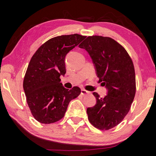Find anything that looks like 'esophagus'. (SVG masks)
Instances as JSON below:
<instances>
[{"label":"esophagus","instance_id":"esophagus-1","mask_svg":"<svg viewBox=\"0 0 156 156\" xmlns=\"http://www.w3.org/2000/svg\"><path fill=\"white\" fill-rule=\"evenodd\" d=\"M89 94H90V92L85 90V89H82L81 90V94L83 95V96H85V95H87Z\"/></svg>","mask_w":156,"mask_h":156}]
</instances>
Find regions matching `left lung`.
Instances as JSON below:
<instances>
[{"label": "left lung", "mask_w": 156, "mask_h": 156, "mask_svg": "<svg viewBox=\"0 0 156 156\" xmlns=\"http://www.w3.org/2000/svg\"><path fill=\"white\" fill-rule=\"evenodd\" d=\"M79 47L89 53L99 82L107 89L104 98L93 93L96 104L87 109L88 119L96 128L109 130L122 122L135 97L133 61L126 49L109 37L88 36Z\"/></svg>", "instance_id": "obj_1"}]
</instances>
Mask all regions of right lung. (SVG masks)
<instances>
[{
  "instance_id": "obj_1",
  "label": "right lung",
  "mask_w": 156,
  "mask_h": 156,
  "mask_svg": "<svg viewBox=\"0 0 156 156\" xmlns=\"http://www.w3.org/2000/svg\"><path fill=\"white\" fill-rule=\"evenodd\" d=\"M85 38L77 34L54 37L31 57L23 89L31 114L39 122L51 124L62 119L69 102L80 94L78 87L65 88L60 76L66 73V55Z\"/></svg>"
}]
</instances>
